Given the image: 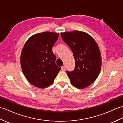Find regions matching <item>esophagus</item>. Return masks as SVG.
<instances>
[{"label": "esophagus", "instance_id": "esophagus-1", "mask_svg": "<svg viewBox=\"0 0 123 123\" xmlns=\"http://www.w3.org/2000/svg\"><path fill=\"white\" fill-rule=\"evenodd\" d=\"M65 66H62V71H65Z\"/></svg>", "mask_w": 123, "mask_h": 123}]
</instances>
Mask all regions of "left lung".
Instances as JSON below:
<instances>
[{
    "label": "left lung",
    "instance_id": "1",
    "mask_svg": "<svg viewBox=\"0 0 123 123\" xmlns=\"http://www.w3.org/2000/svg\"><path fill=\"white\" fill-rule=\"evenodd\" d=\"M62 40L72 49L75 60V69L67 71L70 82L83 89L93 83L98 76L102 57L96 41L85 32L75 31L61 32Z\"/></svg>",
    "mask_w": 123,
    "mask_h": 123
}]
</instances>
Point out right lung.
<instances>
[{
    "instance_id": "add662e5",
    "label": "right lung",
    "mask_w": 123,
    "mask_h": 123,
    "mask_svg": "<svg viewBox=\"0 0 123 123\" xmlns=\"http://www.w3.org/2000/svg\"><path fill=\"white\" fill-rule=\"evenodd\" d=\"M59 34L43 32L32 35L26 41L21 51L20 64L29 82L43 88L51 85L61 69L56 64L52 48Z\"/></svg>"
}]
</instances>
